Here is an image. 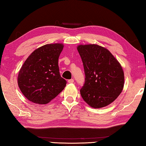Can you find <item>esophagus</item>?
<instances>
[{"label": "esophagus", "mask_w": 146, "mask_h": 146, "mask_svg": "<svg viewBox=\"0 0 146 146\" xmlns=\"http://www.w3.org/2000/svg\"><path fill=\"white\" fill-rule=\"evenodd\" d=\"M68 82L69 83H73V82H74V79H71L68 80Z\"/></svg>", "instance_id": "34e87169"}]
</instances>
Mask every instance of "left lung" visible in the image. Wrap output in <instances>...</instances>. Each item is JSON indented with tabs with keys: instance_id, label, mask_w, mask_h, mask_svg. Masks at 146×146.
Returning <instances> with one entry per match:
<instances>
[{
	"instance_id": "obj_1",
	"label": "left lung",
	"mask_w": 146,
	"mask_h": 146,
	"mask_svg": "<svg viewBox=\"0 0 146 146\" xmlns=\"http://www.w3.org/2000/svg\"><path fill=\"white\" fill-rule=\"evenodd\" d=\"M85 79L80 95L89 106L100 108L112 103L123 90L124 73L111 53L96 44L79 45Z\"/></svg>"
}]
</instances>
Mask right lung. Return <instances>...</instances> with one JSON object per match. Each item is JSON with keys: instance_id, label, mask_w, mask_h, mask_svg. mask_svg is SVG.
<instances>
[{"instance_id": "right-lung-1", "label": "right lung", "mask_w": 146, "mask_h": 146, "mask_svg": "<svg viewBox=\"0 0 146 146\" xmlns=\"http://www.w3.org/2000/svg\"><path fill=\"white\" fill-rule=\"evenodd\" d=\"M64 45L50 44L35 50L21 67L17 82L25 97L33 103H48L64 90L67 81L61 77L58 58Z\"/></svg>"}]
</instances>
